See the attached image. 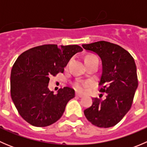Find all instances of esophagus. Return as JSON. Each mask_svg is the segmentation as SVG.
Masks as SVG:
<instances>
[{"instance_id":"esophagus-1","label":"esophagus","mask_w":147,"mask_h":147,"mask_svg":"<svg viewBox=\"0 0 147 147\" xmlns=\"http://www.w3.org/2000/svg\"><path fill=\"white\" fill-rule=\"evenodd\" d=\"M76 96H77V97H83V94H81V93L78 92H76Z\"/></svg>"}]
</instances>
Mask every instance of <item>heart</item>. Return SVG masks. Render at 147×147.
I'll use <instances>...</instances> for the list:
<instances>
[{"label": "heart", "instance_id": "obj_1", "mask_svg": "<svg viewBox=\"0 0 147 147\" xmlns=\"http://www.w3.org/2000/svg\"><path fill=\"white\" fill-rule=\"evenodd\" d=\"M90 56L93 55H87L86 57H90ZM73 85L78 90H80V91H84V90H85L86 87L88 85V83L86 82H83V81H77V82H74Z\"/></svg>", "mask_w": 147, "mask_h": 147}]
</instances>
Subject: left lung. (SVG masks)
<instances>
[{
	"instance_id": "obj_1",
	"label": "left lung",
	"mask_w": 147,
	"mask_h": 147,
	"mask_svg": "<svg viewBox=\"0 0 147 147\" xmlns=\"http://www.w3.org/2000/svg\"><path fill=\"white\" fill-rule=\"evenodd\" d=\"M82 46L101 59L100 92L107 93L104 100L92 98V105L84 114L93 125L102 128L113 127L131 107L138 87L135 62L129 52L116 44L98 41Z\"/></svg>"
}]
</instances>
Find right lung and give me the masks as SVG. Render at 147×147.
<instances>
[{
	"mask_svg": "<svg viewBox=\"0 0 147 147\" xmlns=\"http://www.w3.org/2000/svg\"><path fill=\"white\" fill-rule=\"evenodd\" d=\"M79 45H43L22 53L10 74V94L18 112L31 125H51L63 116L73 89L60 88L55 94L48 88L51 75L64 72L71 57L82 52Z\"/></svg>",
	"mask_w": 147,
	"mask_h": 147,
	"instance_id": "1",
	"label": "right lung"
}]
</instances>
